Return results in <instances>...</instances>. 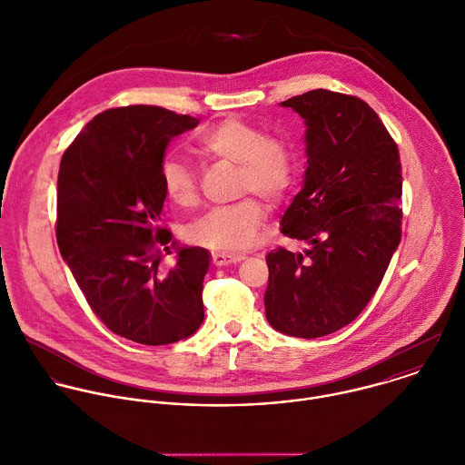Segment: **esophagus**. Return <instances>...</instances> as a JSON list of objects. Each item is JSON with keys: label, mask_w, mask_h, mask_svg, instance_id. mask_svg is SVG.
<instances>
[{"label": "esophagus", "mask_w": 465, "mask_h": 465, "mask_svg": "<svg viewBox=\"0 0 465 465\" xmlns=\"http://www.w3.org/2000/svg\"><path fill=\"white\" fill-rule=\"evenodd\" d=\"M245 256L242 254H225V252H214L213 254V263L216 267H222V265H231V263H238L242 262Z\"/></svg>", "instance_id": "esophagus-1"}]
</instances>
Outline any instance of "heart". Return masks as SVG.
Returning a JSON list of instances; mask_svg holds the SVG:
<instances>
[{
  "instance_id": "heart-1",
  "label": "heart",
  "mask_w": 465,
  "mask_h": 465,
  "mask_svg": "<svg viewBox=\"0 0 465 465\" xmlns=\"http://www.w3.org/2000/svg\"><path fill=\"white\" fill-rule=\"evenodd\" d=\"M200 153L240 165V194L254 193L269 205H278L292 189L298 173L294 151L282 140L240 118H225L198 140ZM165 198L176 207L198 202V176L178 156H165L160 167ZM265 213L260 202L245 198L234 205L214 207L193 220L183 236L187 242L216 252H240L254 245Z\"/></svg>"
}]
</instances>
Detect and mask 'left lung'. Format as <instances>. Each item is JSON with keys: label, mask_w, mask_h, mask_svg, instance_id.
<instances>
[{"label": "left lung", "mask_w": 465, "mask_h": 465, "mask_svg": "<svg viewBox=\"0 0 465 465\" xmlns=\"http://www.w3.org/2000/svg\"><path fill=\"white\" fill-rule=\"evenodd\" d=\"M280 105L305 124L303 185L280 227L305 249L265 256V316L283 334L318 338L351 323L389 267L401 238V165L360 98L316 89Z\"/></svg>", "instance_id": "8db88e82"}]
</instances>
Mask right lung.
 Segmentation results:
<instances>
[{
	"instance_id": "add662e5",
	"label": "right lung",
	"mask_w": 465,
	"mask_h": 465,
	"mask_svg": "<svg viewBox=\"0 0 465 465\" xmlns=\"http://www.w3.org/2000/svg\"><path fill=\"white\" fill-rule=\"evenodd\" d=\"M198 124L162 107L109 109L84 127L60 163L62 258L94 314L136 343H174L203 322L209 251L183 247L174 267L160 271L173 240L160 225V167L171 140Z\"/></svg>"
}]
</instances>
